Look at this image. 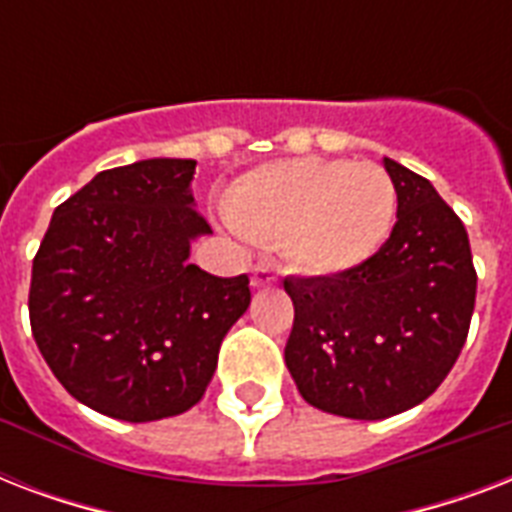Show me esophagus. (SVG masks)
Here are the masks:
<instances>
[{
  "mask_svg": "<svg viewBox=\"0 0 512 512\" xmlns=\"http://www.w3.org/2000/svg\"><path fill=\"white\" fill-rule=\"evenodd\" d=\"M273 284H276V273H273L268 265L257 263L255 268H252V287L263 289V287H273Z\"/></svg>",
  "mask_w": 512,
  "mask_h": 512,
  "instance_id": "1",
  "label": "esophagus"
}]
</instances>
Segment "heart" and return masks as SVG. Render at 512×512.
Masks as SVG:
<instances>
[{"label": "heart", "mask_w": 512, "mask_h": 512, "mask_svg": "<svg viewBox=\"0 0 512 512\" xmlns=\"http://www.w3.org/2000/svg\"><path fill=\"white\" fill-rule=\"evenodd\" d=\"M396 183L372 162L279 159L231 185L228 217L255 241H279L300 271L337 276L366 263L396 220Z\"/></svg>", "instance_id": "heart-1"}]
</instances>
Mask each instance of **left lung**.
<instances>
[{
    "mask_svg": "<svg viewBox=\"0 0 512 512\" xmlns=\"http://www.w3.org/2000/svg\"><path fill=\"white\" fill-rule=\"evenodd\" d=\"M382 164L398 196L388 241L353 271L284 279L295 305L289 374L308 404L350 420L422 404L452 372L476 305L462 220L430 180Z\"/></svg>",
    "mask_w": 512,
    "mask_h": 512,
    "instance_id": "obj_1",
    "label": "left lung"
}]
</instances>
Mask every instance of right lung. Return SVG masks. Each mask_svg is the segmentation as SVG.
Here are the masks:
<instances>
[{
	"label": "right lung",
	"instance_id": "right-lung-1",
	"mask_svg": "<svg viewBox=\"0 0 512 512\" xmlns=\"http://www.w3.org/2000/svg\"><path fill=\"white\" fill-rule=\"evenodd\" d=\"M193 159L98 172L55 209L31 268V332L63 388L127 422L199 404L220 342L249 308L247 273L188 263L212 233L193 207Z\"/></svg>",
	"mask_w": 512,
	"mask_h": 512
}]
</instances>
